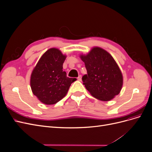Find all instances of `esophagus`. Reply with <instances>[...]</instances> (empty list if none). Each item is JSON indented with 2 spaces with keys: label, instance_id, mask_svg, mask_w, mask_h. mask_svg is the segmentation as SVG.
Masks as SVG:
<instances>
[{
  "label": "esophagus",
  "instance_id": "esophagus-1",
  "mask_svg": "<svg viewBox=\"0 0 152 152\" xmlns=\"http://www.w3.org/2000/svg\"><path fill=\"white\" fill-rule=\"evenodd\" d=\"M77 79H78V80L81 81L82 80V75H79V77H78V78H77Z\"/></svg>",
  "mask_w": 152,
  "mask_h": 152
}]
</instances>
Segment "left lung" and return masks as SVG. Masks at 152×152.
<instances>
[{
	"mask_svg": "<svg viewBox=\"0 0 152 152\" xmlns=\"http://www.w3.org/2000/svg\"><path fill=\"white\" fill-rule=\"evenodd\" d=\"M87 74L82 78L92 96L101 101L112 99L121 91L123 77L113 58L105 50L95 47L87 55H80Z\"/></svg>",
	"mask_w": 152,
	"mask_h": 152,
	"instance_id": "8db88e82",
	"label": "left lung"
}]
</instances>
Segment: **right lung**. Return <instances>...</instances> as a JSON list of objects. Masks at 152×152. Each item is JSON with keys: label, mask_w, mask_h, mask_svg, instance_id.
I'll return each mask as SVG.
<instances>
[{"label": "right lung", "mask_w": 152, "mask_h": 152, "mask_svg": "<svg viewBox=\"0 0 152 152\" xmlns=\"http://www.w3.org/2000/svg\"><path fill=\"white\" fill-rule=\"evenodd\" d=\"M65 59V55L59 49H49L32 71L30 78L32 93L44 104H53L62 99L76 80L66 77V73L63 71Z\"/></svg>", "instance_id": "add662e5"}]
</instances>
